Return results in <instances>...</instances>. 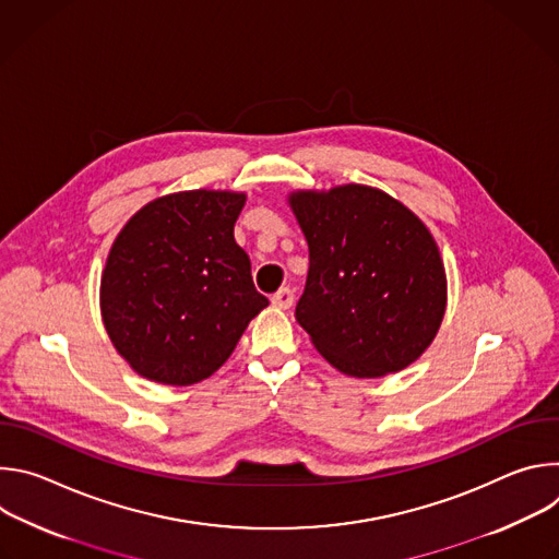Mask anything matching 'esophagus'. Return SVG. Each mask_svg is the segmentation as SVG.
I'll list each match as a JSON object with an SVG mask.
<instances>
[{"instance_id":"34e87169","label":"esophagus","mask_w":559,"mask_h":559,"mask_svg":"<svg viewBox=\"0 0 559 559\" xmlns=\"http://www.w3.org/2000/svg\"><path fill=\"white\" fill-rule=\"evenodd\" d=\"M294 302V292L289 287H283L278 289L274 296H272V305L278 307V309H289Z\"/></svg>"}]
</instances>
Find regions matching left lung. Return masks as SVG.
Segmentation results:
<instances>
[{"mask_svg":"<svg viewBox=\"0 0 559 559\" xmlns=\"http://www.w3.org/2000/svg\"><path fill=\"white\" fill-rule=\"evenodd\" d=\"M289 205L309 248L296 321L338 371L380 378L409 367L436 338L444 265L427 225L369 186L298 190Z\"/></svg>","mask_w":559,"mask_h":559,"instance_id":"obj_1","label":"left lung"}]
</instances>
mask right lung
<instances>
[{
  "instance_id": "add662e5",
  "label": "right lung",
  "mask_w": 559,
  "mask_h": 559,
  "mask_svg": "<svg viewBox=\"0 0 559 559\" xmlns=\"http://www.w3.org/2000/svg\"><path fill=\"white\" fill-rule=\"evenodd\" d=\"M243 205V192L168 194L143 205L115 238L102 318L139 376L175 386L205 380L270 305L234 241Z\"/></svg>"
}]
</instances>
